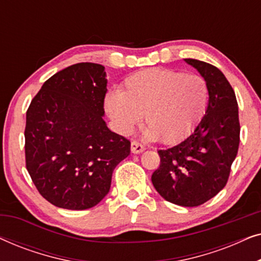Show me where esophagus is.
I'll use <instances>...</instances> for the list:
<instances>
[{
  "mask_svg": "<svg viewBox=\"0 0 261 261\" xmlns=\"http://www.w3.org/2000/svg\"><path fill=\"white\" fill-rule=\"evenodd\" d=\"M130 149H132V153H134V154H138V153H141V152L145 151V146L141 145L139 141H132Z\"/></svg>",
  "mask_w": 261,
  "mask_h": 261,
  "instance_id": "obj_1",
  "label": "esophagus"
}]
</instances>
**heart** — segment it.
Wrapping results in <instances>:
<instances>
[{
  "label": "heart",
  "instance_id": "1",
  "mask_svg": "<svg viewBox=\"0 0 261 261\" xmlns=\"http://www.w3.org/2000/svg\"><path fill=\"white\" fill-rule=\"evenodd\" d=\"M206 103L208 85L202 77L148 69L128 77L121 91L110 90L105 109L121 133H132L145 114V138L173 144L190 133Z\"/></svg>",
  "mask_w": 261,
  "mask_h": 261
}]
</instances>
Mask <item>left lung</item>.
Listing matches in <instances>:
<instances>
[{"label": "left lung", "instance_id": "1", "mask_svg": "<svg viewBox=\"0 0 261 261\" xmlns=\"http://www.w3.org/2000/svg\"><path fill=\"white\" fill-rule=\"evenodd\" d=\"M208 85L205 115L179 144L159 149L160 165L152 183L166 201L181 206L201 205L226 187L238 154L240 122L235 92L224 74L212 64L184 59Z\"/></svg>", "mask_w": 261, "mask_h": 261}]
</instances>
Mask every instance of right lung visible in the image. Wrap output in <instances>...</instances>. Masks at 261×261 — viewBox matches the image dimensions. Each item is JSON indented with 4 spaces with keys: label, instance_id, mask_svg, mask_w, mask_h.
I'll use <instances>...</instances> for the list:
<instances>
[{
    "label": "right lung",
    "instance_id": "right-lung-1",
    "mask_svg": "<svg viewBox=\"0 0 261 261\" xmlns=\"http://www.w3.org/2000/svg\"><path fill=\"white\" fill-rule=\"evenodd\" d=\"M105 66L78 63L42 85L26 113V167L45 199L84 210L109 192L113 171L130 153V141L107 127Z\"/></svg>",
    "mask_w": 261,
    "mask_h": 261
}]
</instances>
